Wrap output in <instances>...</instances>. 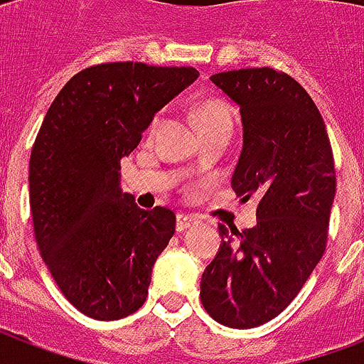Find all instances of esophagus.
I'll list each match as a JSON object with an SVG mask.
<instances>
[{"label":"esophagus","instance_id":"obj_1","mask_svg":"<svg viewBox=\"0 0 364 364\" xmlns=\"http://www.w3.org/2000/svg\"><path fill=\"white\" fill-rule=\"evenodd\" d=\"M194 223H196V217L187 215V213H179V215H177V221H176L177 232H183V230H187V228L193 227Z\"/></svg>","mask_w":364,"mask_h":364}]
</instances>
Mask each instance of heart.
Masks as SVG:
<instances>
[{
	"mask_svg": "<svg viewBox=\"0 0 364 364\" xmlns=\"http://www.w3.org/2000/svg\"><path fill=\"white\" fill-rule=\"evenodd\" d=\"M194 122H196V128H198L200 136H208V134H213V132H232L234 117L230 105L225 102L223 98H208L202 100L200 104H196L193 111ZM160 122V117L156 115L151 121L149 126V132L156 130V126Z\"/></svg>",
	"mask_w": 364,
	"mask_h": 364,
	"instance_id": "b5f03b06",
	"label": "heart"
}]
</instances>
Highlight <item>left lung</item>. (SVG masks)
Returning a JSON list of instances; mask_svg holds the SVG:
<instances>
[{"label":"left lung","instance_id":"8db88e82","mask_svg":"<svg viewBox=\"0 0 364 364\" xmlns=\"http://www.w3.org/2000/svg\"><path fill=\"white\" fill-rule=\"evenodd\" d=\"M211 82L240 105L243 149L234 193L259 200L257 225L221 230L200 299L217 323L264 325L287 308L327 247L336 171L323 117L299 81L270 68L223 71Z\"/></svg>","mask_w":364,"mask_h":364}]
</instances>
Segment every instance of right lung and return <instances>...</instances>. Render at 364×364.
<instances>
[{"label": "right lung", "instance_id": "1", "mask_svg": "<svg viewBox=\"0 0 364 364\" xmlns=\"http://www.w3.org/2000/svg\"><path fill=\"white\" fill-rule=\"evenodd\" d=\"M196 77L194 68L143 62L90 65L65 82L37 132L30 156L37 247L65 299L92 319L141 308L154 260L176 232L173 211L141 210L122 193L121 160Z\"/></svg>", "mask_w": 364, "mask_h": 364}]
</instances>
